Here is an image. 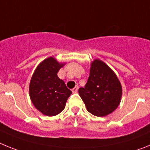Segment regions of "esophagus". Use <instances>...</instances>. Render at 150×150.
Wrapping results in <instances>:
<instances>
[{"mask_svg": "<svg viewBox=\"0 0 150 150\" xmlns=\"http://www.w3.org/2000/svg\"><path fill=\"white\" fill-rule=\"evenodd\" d=\"M78 88H79V86H76L74 87V88L72 89L73 93H76V92H77Z\"/></svg>", "mask_w": 150, "mask_h": 150, "instance_id": "esophagus-1", "label": "esophagus"}]
</instances>
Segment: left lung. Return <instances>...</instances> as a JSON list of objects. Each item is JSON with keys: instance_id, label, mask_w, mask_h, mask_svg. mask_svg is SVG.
Masks as SVG:
<instances>
[{"instance_id": "obj_1", "label": "left lung", "mask_w": 150, "mask_h": 150, "mask_svg": "<svg viewBox=\"0 0 150 150\" xmlns=\"http://www.w3.org/2000/svg\"><path fill=\"white\" fill-rule=\"evenodd\" d=\"M79 94L90 113L103 117L120 105L122 88L114 71L101 60L95 59L91 63L87 83L79 88Z\"/></svg>"}]
</instances>
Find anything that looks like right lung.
<instances>
[{"instance_id":"right-lung-1","label":"right lung","mask_w":150,"mask_h":150,"mask_svg":"<svg viewBox=\"0 0 150 150\" xmlns=\"http://www.w3.org/2000/svg\"><path fill=\"white\" fill-rule=\"evenodd\" d=\"M65 63L49 57L38 64L29 85V95L36 109L45 116L59 114L72 91L57 74Z\"/></svg>"}]
</instances>
